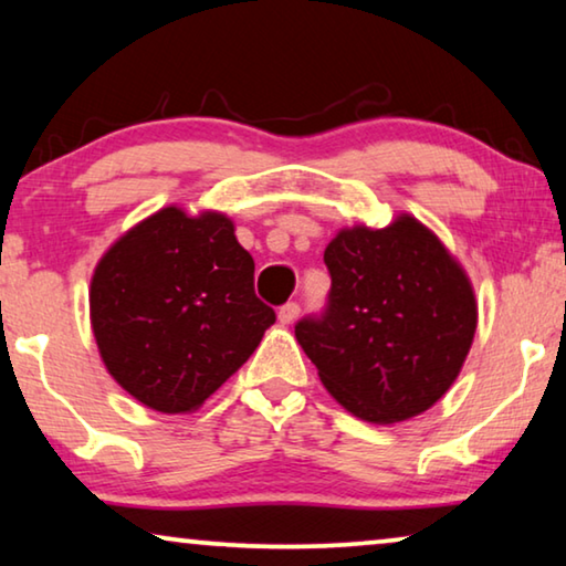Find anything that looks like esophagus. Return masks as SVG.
I'll use <instances>...</instances> for the list:
<instances>
[{
    "mask_svg": "<svg viewBox=\"0 0 566 566\" xmlns=\"http://www.w3.org/2000/svg\"><path fill=\"white\" fill-rule=\"evenodd\" d=\"M298 313H301L298 303L289 301V303H285V306H281V311H277V321H281L283 326H285V324H293V321L298 318Z\"/></svg>",
    "mask_w": 566,
    "mask_h": 566,
    "instance_id": "34e87169",
    "label": "esophagus"
}]
</instances>
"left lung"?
Masks as SVG:
<instances>
[{"label": "left lung", "mask_w": 566, "mask_h": 566, "mask_svg": "<svg viewBox=\"0 0 566 566\" xmlns=\"http://www.w3.org/2000/svg\"><path fill=\"white\" fill-rule=\"evenodd\" d=\"M328 306L295 338L338 405L359 420H410L453 387L471 352L473 285L448 248L412 214L328 242Z\"/></svg>", "instance_id": "1"}]
</instances>
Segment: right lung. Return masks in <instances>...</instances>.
Listing matches in <instances>:
<instances>
[{
	"instance_id": "obj_1",
	"label": "right lung",
	"mask_w": 566,
	"mask_h": 566,
	"mask_svg": "<svg viewBox=\"0 0 566 566\" xmlns=\"http://www.w3.org/2000/svg\"><path fill=\"white\" fill-rule=\"evenodd\" d=\"M253 277L228 214L171 205L146 217L91 281V326L111 377L156 412L197 410L275 324Z\"/></svg>"
}]
</instances>
